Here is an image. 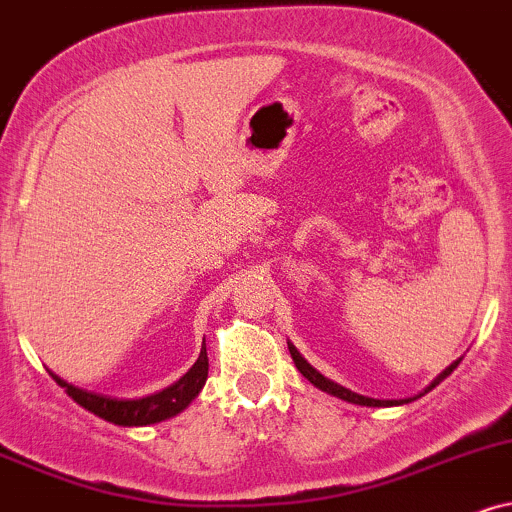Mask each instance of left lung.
<instances>
[{"instance_id": "1", "label": "left lung", "mask_w": 512, "mask_h": 512, "mask_svg": "<svg viewBox=\"0 0 512 512\" xmlns=\"http://www.w3.org/2000/svg\"><path fill=\"white\" fill-rule=\"evenodd\" d=\"M288 350H291V357H293V362H295V367L300 369V374H303V377L310 381V384H315L317 389H322V391H326V393H331V396H336V398H341V400H348V403H355V405H367V408H381V405H403V403H412V400H417L420 396H424V393L427 391H432L434 386H439L443 379L448 377V374L453 372L455 367L460 365V360H455L453 365H448L446 369H443V372L439 374V377H436L432 384L427 386V389H424L420 396H415V398H405V400H377V398H367V396H360V393H355V391H350V389H346V386H341V384H336V381H331V379H326L324 374H319L315 367L310 365V362L305 360L303 355L298 353V348L293 346V343H288Z\"/></svg>"}]
</instances>
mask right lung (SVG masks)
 Returning a JSON list of instances; mask_svg holds the SVG:
<instances>
[{
    "instance_id": "add662e5",
    "label": "right lung",
    "mask_w": 512,
    "mask_h": 512,
    "mask_svg": "<svg viewBox=\"0 0 512 512\" xmlns=\"http://www.w3.org/2000/svg\"><path fill=\"white\" fill-rule=\"evenodd\" d=\"M207 369H209L207 350L202 348L195 365L190 367L188 372L176 381V384L166 386V389L152 393V396L133 398V400L100 396V393L83 391L78 389V386L66 384L64 379L57 377V374H52V377L61 389H66V393H69L78 405H83L85 410L95 412V415L102 417V420L121 424V427H145V424H157L162 420H169V417H174L178 412L186 410L195 400L197 393L202 391V386H205Z\"/></svg>"
}]
</instances>
